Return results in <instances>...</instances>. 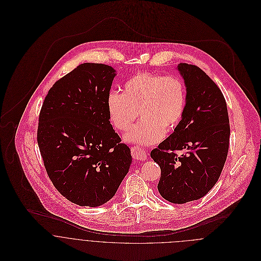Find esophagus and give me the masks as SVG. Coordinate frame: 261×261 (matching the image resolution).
I'll return each instance as SVG.
<instances>
[{"label": "esophagus", "mask_w": 261, "mask_h": 261, "mask_svg": "<svg viewBox=\"0 0 261 261\" xmlns=\"http://www.w3.org/2000/svg\"><path fill=\"white\" fill-rule=\"evenodd\" d=\"M132 153H133V156H134L136 160L145 161V160H147V158H148L147 152H146L144 149H140V148H138V147H133V148H132Z\"/></svg>", "instance_id": "34e87169"}]
</instances>
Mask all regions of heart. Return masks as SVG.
<instances>
[{"label":"heart","instance_id":"obj_1","mask_svg":"<svg viewBox=\"0 0 261 261\" xmlns=\"http://www.w3.org/2000/svg\"><path fill=\"white\" fill-rule=\"evenodd\" d=\"M185 106L186 89L176 76L139 73L124 83L122 94L112 92L108 97L109 117L118 130L128 129L140 113L143 121L123 137L124 142L139 146L160 143L166 130L179 124Z\"/></svg>","mask_w":261,"mask_h":261}]
</instances>
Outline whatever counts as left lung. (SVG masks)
<instances>
[{
	"label": "left lung",
	"instance_id": "8db88e82",
	"mask_svg": "<svg viewBox=\"0 0 261 261\" xmlns=\"http://www.w3.org/2000/svg\"><path fill=\"white\" fill-rule=\"evenodd\" d=\"M186 87L181 121L156 149L151 159L161 168L158 190L174 204L204 197L217 183L229 148L227 105L215 82L195 65L177 67ZM181 150L185 153L178 156Z\"/></svg>",
	"mask_w": 261,
	"mask_h": 261
}]
</instances>
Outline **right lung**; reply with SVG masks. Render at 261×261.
I'll use <instances>...</instances> for the list:
<instances>
[{"label": "right lung", "instance_id": "add662e5", "mask_svg": "<svg viewBox=\"0 0 261 261\" xmlns=\"http://www.w3.org/2000/svg\"><path fill=\"white\" fill-rule=\"evenodd\" d=\"M115 75L110 65L80 64L55 82L40 112L37 142L47 174L79 206L109 202L133 163L109 117Z\"/></svg>", "mask_w": 261, "mask_h": 261}]
</instances>
